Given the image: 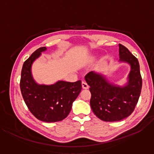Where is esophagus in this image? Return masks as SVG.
<instances>
[{
	"label": "esophagus",
	"mask_w": 154,
	"mask_h": 154,
	"mask_svg": "<svg viewBox=\"0 0 154 154\" xmlns=\"http://www.w3.org/2000/svg\"><path fill=\"white\" fill-rule=\"evenodd\" d=\"M82 88L83 89H88L89 88V85H88L86 83H85V82H82Z\"/></svg>",
	"instance_id": "34e87169"
}]
</instances>
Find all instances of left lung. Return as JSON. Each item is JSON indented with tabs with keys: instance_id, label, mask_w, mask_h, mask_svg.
Here are the masks:
<instances>
[{
	"instance_id": "left-lung-1",
	"label": "left lung",
	"mask_w": 154,
	"mask_h": 154,
	"mask_svg": "<svg viewBox=\"0 0 154 154\" xmlns=\"http://www.w3.org/2000/svg\"><path fill=\"white\" fill-rule=\"evenodd\" d=\"M119 62L130 65L126 84L111 82L102 72L91 71L85 77L90 85V106L98 118L105 122H118L128 117L136 106L142 88L140 66L137 58L119 44Z\"/></svg>"
}]
</instances>
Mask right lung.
Listing matches in <instances>:
<instances>
[{"label": "right lung", "instance_id": "obj_1", "mask_svg": "<svg viewBox=\"0 0 154 154\" xmlns=\"http://www.w3.org/2000/svg\"><path fill=\"white\" fill-rule=\"evenodd\" d=\"M46 50V47L38 48L24 62L20 90L26 105L36 118L45 122H56L69 114L72 103L82 90V82L58 81L51 85L36 82L32 74V64Z\"/></svg>", "mask_w": 154, "mask_h": 154}]
</instances>
